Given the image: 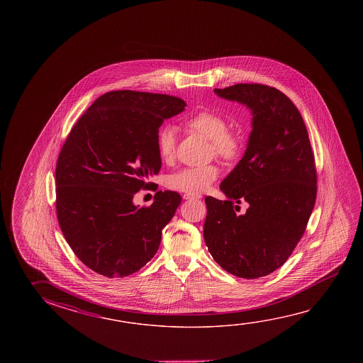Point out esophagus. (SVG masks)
Masks as SVG:
<instances>
[{"mask_svg": "<svg viewBox=\"0 0 363 363\" xmlns=\"http://www.w3.org/2000/svg\"><path fill=\"white\" fill-rule=\"evenodd\" d=\"M184 200H197V199H200V196H197V195H189V194H184Z\"/></svg>", "mask_w": 363, "mask_h": 363, "instance_id": "34e87169", "label": "esophagus"}]
</instances>
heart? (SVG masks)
I'll return each mask as SVG.
<instances>
[{
    "mask_svg": "<svg viewBox=\"0 0 363 363\" xmlns=\"http://www.w3.org/2000/svg\"><path fill=\"white\" fill-rule=\"evenodd\" d=\"M191 130L197 131L211 142V150L225 161L238 158L243 142L237 131L228 129V121L220 113L203 110L194 113L184 121ZM158 155L161 160L169 163L176 157V131L173 128H164L157 138ZM219 176V167L210 163L205 166L187 167L172 173L167 179L168 187L189 195H199L208 190Z\"/></svg>",
    "mask_w": 363,
    "mask_h": 363,
    "instance_id": "1",
    "label": "heart"
}]
</instances>
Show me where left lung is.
Masks as SVG:
<instances>
[{
    "mask_svg": "<svg viewBox=\"0 0 363 363\" xmlns=\"http://www.w3.org/2000/svg\"><path fill=\"white\" fill-rule=\"evenodd\" d=\"M253 113L248 148L220 190L225 201L205 199L203 239L220 267L242 279L272 274L306 230L316 200V166L309 134L295 104L266 84L215 89ZM250 208L237 216L238 203Z\"/></svg>",
    "mask_w": 363,
    "mask_h": 363,
    "instance_id": "8db88e82",
    "label": "left lung"
}]
</instances>
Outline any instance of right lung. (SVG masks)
<instances>
[{
    "label": "right lung",
    "instance_id": "right-lung-1",
    "mask_svg": "<svg viewBox=\"0 0 363 363\" xmlns=\"http://www.w3.org/2000/svg\"><path fill=\"white\" fill-rule=\"evenodd\" d=\"M179 97L130 89L100 96L73 125L55 167L60 230L78 259L108 279L144 267L182 197L158 191L150 206L133 197L161 171L157 138L164 119L182 113Z\"/></svg>",
    "mask_w": 363,
    "mask_h": 363
}]
</instances>
